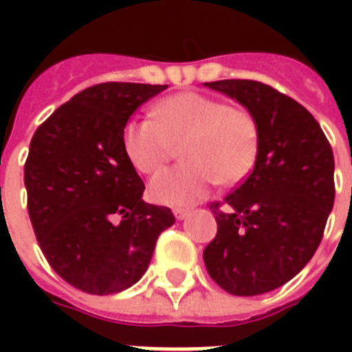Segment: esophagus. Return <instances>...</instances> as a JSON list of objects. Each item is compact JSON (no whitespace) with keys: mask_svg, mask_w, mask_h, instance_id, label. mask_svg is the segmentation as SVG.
I'll return each mask as SVG.
<instances>
[{"mask_svg":"<svg viewBox=\"0 0 352 352\" xmlns=\"http://www.w3.org/2000/svg\"><path fill=\"white\" fill-rule=\"evenodd\" d=\"M173 215H175V217L179 221H182V219H184V217H188V215H190V210L177 208V210H173Z\"/></svg>","mask_w":352,"mask_h":352,"instance_id":"obj_1","label":"esophagus"}]
</instances>
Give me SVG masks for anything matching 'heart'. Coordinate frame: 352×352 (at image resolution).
Masks as SVG:
<instances>
[{
  "label": "heart",
  "instance_id": "obj_1",
  "mask_svg": "<svg viewBox=\"0 0 352 352\" xmlns=\"http://www.w3.org/2000/svg\"><path fill=\"white\" fill-rule=\"evenodd\" d=\"M151 117L131 118L122 129V149L129 164L151 175L182 146L184 164L162 171L149 182V197L166 206H192L215 182L234 186L256 164L259 126L245 109L215 96L184 91L151 109Z\"/></svg>",
  "mask_w": 352,
  "mask_h": 352
}]
</instances>
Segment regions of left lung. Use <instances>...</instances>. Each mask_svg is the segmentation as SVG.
Masks as SVG:
<instances>
[{"label":"left lung","mask_w":352,"mask_h":352,"mask_svg":"<svg viewBox=\"0 0 352 352\" xmlns=\"http://www.w3.org/2000/svg\"><path fill=\"white\" fill-rule=\"evenodd\" d=\"M206 87L248 109L259 126L254 170L225 210L212 204L217 235L204 248L210 278L234 296H257L294 278L322 243L334 204V157L305 107L256 80Z\"/></svg>","instance_id":"8db88e82"}]
</instances>
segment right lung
I'll return each mask as SVG.
<instances>
[{"mask_svg":"<svg viewBox=\"0 0 352 352\" xmlns=\"http://www.w3.org/2000/svg\"><path fill=\"white\" fill-rule=\"evenodd\" d=\"M168 85L107 82L60 106L30 140L27 204L54 272L87 294L107 296L148 270L170 208L142 201L144 182L122 149V129Z\"/></svg>","mask_w":352,"mask_h":352,"instance_id":"1","label":"right lung"}]
</instances>
